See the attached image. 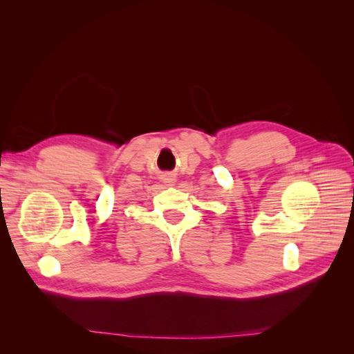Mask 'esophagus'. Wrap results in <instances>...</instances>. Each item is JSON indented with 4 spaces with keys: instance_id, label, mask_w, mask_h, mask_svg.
Instances as JSON below:
<instances>
[{
    "instance_id": "34e87169",
    "label": "esophagus",
    "mask_w": 354,
    "mask_h": 354,
    "mask_svg": "<svg viewBox=\"0 0 354 354\" xmlns=\"http://www.w3.org/2000/svg\"><path fill=\"white\" fill-rule=\"evenodd\" d=\"M164 181H165V183H167L168 186H173V185L176 183V177H174V176H165Z\"/></svg>"
}]
</instances>
